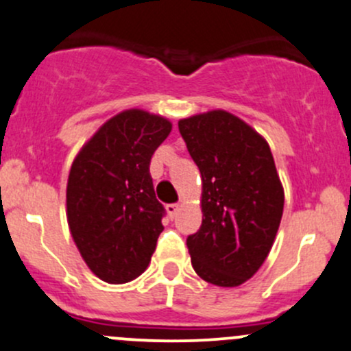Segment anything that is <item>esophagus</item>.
Returning <instances> with one entry per match:
<instances>
[{
	"label": "esophagus",
	"mask_w": 351,
	"mask_h": 351,
	"mask_svg": "<svg viewBox=\"0 0 351 351\" xmlns=\"http://www.w3.org/2000/svg\"><path fill=\"white\" fill-rule=\"evenodd\" d=\"M165 210H167L169 216L174 217L177 214V210H179V204H167V206H165Z\"/></svg>",
	"instance_id": "obj_1"
}]
</instances>
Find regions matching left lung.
Masks as SVG:
<instances>
[{"mask_svg":"<svg viewBox=\"0 0 351 351\" xmlns=\"http://www.w3.org/2000/svg\"><path fill=\"white\" fill-rule=\"evenodd\" d=\"M202 179V224L187 237L195 273L234 288L252 278L280 228L285 192L269 145L236 115L213 110L179 120Z\"/></svg>","mask_w":351,"mask_h":351,"instance_id":"8db88e82","label":"left lung"}]
</instances>
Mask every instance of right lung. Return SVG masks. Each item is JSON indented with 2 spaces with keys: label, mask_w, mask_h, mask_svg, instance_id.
Wrapping results in <instances>:
<instances>
[{
  "label": "right lung",
  "mask_w": 351,
  "mask_h": 351,
  "mask_svg": "<svg viewBox=\"0 0 351 351\" xmlns=\"http://www.w3.org/2000/svg\"><path fill=\"white\" fill-rule=\"evenodd\" d=\"M160 115L132 108L112 117L82 147L66 184V219L86 266L101 281L141 276L164 231L150 159L171 134Z\"/></svg>",
  "instance_id": "add662e5"
}]
</instances>
